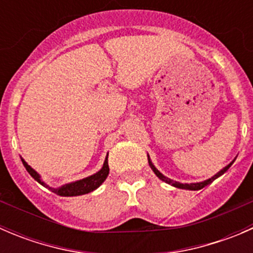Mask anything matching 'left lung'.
<instances>
[{
  "instance_id": "1",
  "label": "left lung",
  "mask_w": 253,
  "mask_h": 253,
  "mask_svg": "<svg viewBox=\"0 0 253 253\" xmlns=\"http://www.w3.org/2000/svg\"><path fill=\"white\" fill-rule=\"evenodd\" d=\"M148 162H149V165H150V168H152V170L153 171H154V174L158 176V177L160 178V180L162 181H164V182H167V183H169V185H172L174 186V187H177V188H183V190H190V191H198V190H201V188H203V187H206V186H208L209 183H211L213 182L214 180H215V178H218L219 176H221L224 174V172L226 171V170L229 169V168L231 167V165H233V163L235 162V159L233 160V162L230 163V164L229 165H226L225 168H224L223 170H220V171L218 172V174H215L213 176V177H211V178H208V180H206V181H202V182H196V183H180V182H176V181H174V180H170V178H168L167 176H164L162 174V172L159 171V170L157 169V168L154 167V165L152 164V162H150V159H149V157H148Z\"/></svg>"
}]
</instances>
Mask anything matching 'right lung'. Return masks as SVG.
<instances>
[{
    "label": "right lung",
    "instance_id": "obj_1",
    "mask_svg": "<svg viewBox=\"0 0 253 253\" xmlns=\"http://www.w3.org/2000/svg\"><path fill=\"white\" fill-rule=\"evenodd\" d=\"M22 163H23V165H24L25 169H27V171L29 172L30 176H32L34 180H37L40 185H42L44 187H47L48 190L52 191L53 193H56V195H58V196H62V197H73V196H81V195H85V193L91 192V191L96 190V188H98L99 186H100L101 183L106 180V177H108V175H109L108 157H106L103 168H101V169L99 170L96 174L88 176V177H85V178H82V180L75 181V182L66 183V185L61 186V187L52 188V187H50L48 185H46L44 181H42L40 175L38 174V172L35 171L32 167H29L24 159H22Z\"/></svg>",
    "mask_w": 253,
    "mask_h": 253
}]
</instances>
